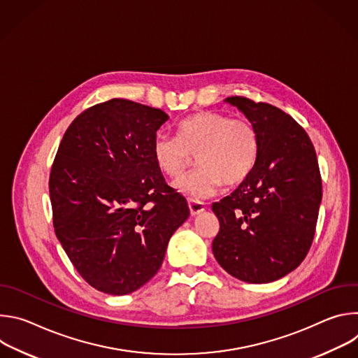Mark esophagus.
Returning <instances> with one entry per match:
<instances>
[{"mask_svg":"<svg viewBox=\"0 0 358 358\" xmlns=\"http://www.w3.org/2000/svg\"><path fill=\"white\" fill-rule=\"evenodd\" d=\"M188 208H189L191 215H198V214H201L203 210H206V203L191 199V201H188Z\"/></svg>","mask_w":358,"mask_h":358,"instance_id":"obj_1","label":"esophagus"}]
</instances>
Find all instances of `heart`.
<instances>
[{
    "instance_id": "b5f03b06",
    "label": "heart",
    "mask_w": 358,
    "mask_h": 358,
    "mask_svg": "<svg viewBox=\"0 0 358 358\" xmlns=\"http://www.w3.org/2000/svg\"><path fill=\"white\" fill-rule=\"evenodd\" d=\"M259 140L246 119H231L218 112H199L177 127V137L157 134L152 156L162 173L171 178L182 176L196 156L198 170L174 182L192 199L208 198L225 184L238 185L248 178L258 159Z\"/></svg>"
}]
</instances>
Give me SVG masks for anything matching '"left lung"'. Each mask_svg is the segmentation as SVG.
<instances>
[{"instance_id":"obj_1","label":"left lung","mask_w":358,"mask_h":358,"mask_svg":"<svg viewBox=\"0 0 358 358\" xmlns=\"http://www.w3.org/2000/svg\"><path fill=\"white\" fill-rule=\"evenodd\" d=\"M258 133L253 170L228 196L213 203L220 232L217 262L248 283L275 282L294 271L315 238L322 177L315 147L304 129L269 103L231 96Z\"/></svg>"}]
</instances>
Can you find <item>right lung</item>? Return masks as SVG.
<instances>
[{"label":"right lung","mask_w":358,"mask_h":358,"mask_svg":"<svg viewBox=\"0 0 358 358\" xmlns=\"http://www.w3.org/2000/svg\"><path fill=\"white\" fill-rule=\"evenodd\" d=\"M167 120L160 109L112 99L80 113L59 144L49 177L55 234L79 275L103 293L147 283L189 217L152 156Z\"/></svg>","instance_id":"add662e5"}]
</instances>
